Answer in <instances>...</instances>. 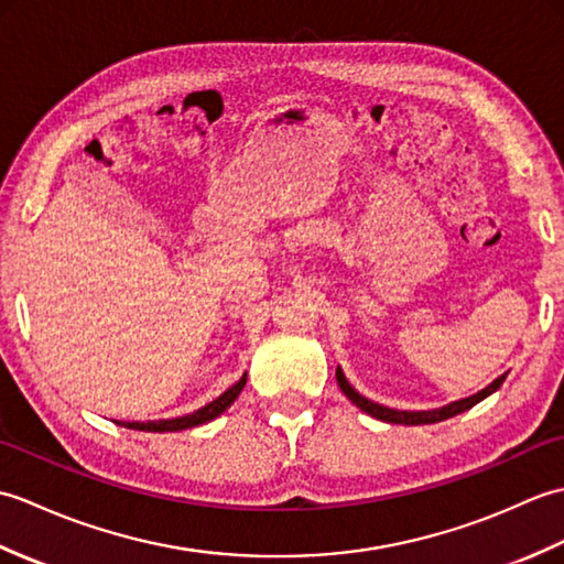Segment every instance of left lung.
I'll return each instance as SVG.
<instances>
[{
    "label": "left lung",
    "mask_w": 564,
    "mask_h": 564,
    "mask_svg": "<svg viewBox=\"0 0 564 564\" xmlns=\"http://www.w3.org/2000/svg\"><path fill=\"white\" fill-rule=\"evenodd\" d=\"M505 380H507V376H499V378L492 382V386H487L482 392L473 394V398L451 402L448 406H441V410H431V412H400V410H390V406H382V404H376V402L366 400L364 394H358V392L349 386V380L344 378L341 368H337V382H339V388H341V392L346 394V398H349V400L358 406V410H364L366 414L380 419V422L404 424V426L436 424V422H443V419H448V416H455V414H460V412H465V410H470V406H475L477 402H482V400L487 398V394H492L495 390H499V386H501V382H505Z\"/></svg>",
    "instance_id": "left-lung-1"
}]
</instances>
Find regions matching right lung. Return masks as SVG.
<instances>
[{
	"mask_svg": "<svg viewBox=\"0 0 564 564\" xmlns=\"http://www.w3.org/2000/svg\"><path fill=\"white\" fill-rule=\"evenodd\" d=\"M245 382H247V373L239 378L230 390H225L218 400H213L210 404L200 406V410L194 412V414H186V416H178V419H164V422H123V424L118 422V424L128 426V429H138V431H182V429L206 424V422H210V419L220 416L227 410V406H230L237 400V394L242 392Z\"/></svg>",
	"mask_w": 564,
	"mask_h": 564,
	"instance_id": "right-lung-1",
	"label": "right lung"
}]
</instances>
